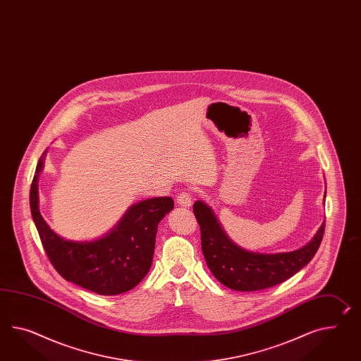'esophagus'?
<instances>
[{
  "label": "esophagus",
  "instance_id": "esophagus-1",
  "mask_svg": "<svg viewBox=\"0 0 361 361\" xmlns=\"http://www.w3.org/2000/svg\"><path fill=\"white\" fill-rule=\"evenodd\" d=\"M176 202L180 206L189 207L192 204V194L189 193V192H181V193L177 194Z\"/></svg>",
  "mask_w": 361,
  "mask_h": 361
}]
</instances>
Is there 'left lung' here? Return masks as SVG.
I'll return each instance as SVG.
<instances>
[{
  "label": "left lung",
  "instance_id": "1",
  "mask_svg": "<svg viewBox=\"0 0 361 361\" xmlns=\"http://www.w3.org/2000/svg\"><path fill=\"white\" fill-rule=\"evenodd\" d=\"M193 212L201 228L206 264L221 284L235 290H266L290 279L314 257L325 232L324 221L308 245L290 253L262 255L235 245L207 204L197 201Z\"/></svg>",
  "mask_w": 361,
  "mask_h": 361
}]
</instances>
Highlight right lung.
<instances>
[{
  "instance_id": "add662e5",
  "label": "right lung",
  "mask_w": 361,
  "mask_h": 361,
  "mask_svg": "<svg viewBox=\"0 0 361 361\" xmlns=\"http://www.w3.org/2000/svg\"><path fill=\"white\" fill-rule=\"evenodd\" d=\"M43 168L39 159L30 190L32 219L45 253L65 281L97 295L114 296L134 288L152 264L155 236L160 220L175 206L171 197L149 198L132 206L106 238L74 243L56 235L37 206V177Z\"/></svg>"
}]
</instances>
